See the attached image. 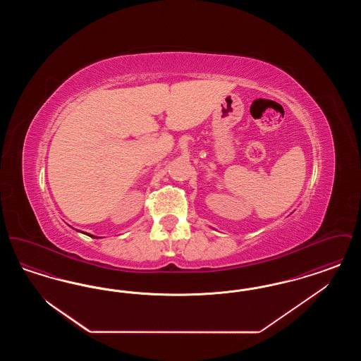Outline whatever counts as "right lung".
<instances>
[{
	"label": "right lung",
	"instance_id": "1",
	"mask_svg": "<svg viewBox=\"0 0 361 361\" xmlns=\"http://www.w3.org/2000/svg\"><path fill=\"white\" fill-rule=\"evenodd\" d=\"M87 235H90V234H87ZM90 237H93V238H97V237H94V235H90Z\"/></svg>",
	"mask_w": 361,
	"mask_h": 361
}]
</instances>
